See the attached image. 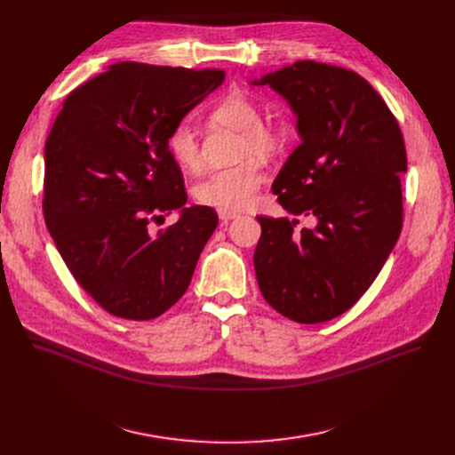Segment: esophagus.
Segmentation results:
<instances>
[{
	"instance_id": "34e87169",
	"label": "esophagus",
	"mask_w": 455,
	"mask_h": 455,
	"mask_svg": "<svg viewBox=\"0 0 455 455\" xmlns=\"http://www.w3.org/2000/svg\"><path fill=\"white\" fill-rule=\"evenodd\" d=\"M219 219L222 220V224H228L229 220L236 219V212H233V211H219Z\"/></svg>"
}]
</instances>
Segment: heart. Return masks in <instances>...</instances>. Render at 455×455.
Masks as SVG:
<instances>
[{
	"instance_id": "b5f03b06",
	"label": "heart",
	"mask_w": 455,
	"mask_h": 455,
	"mask_svg": "<svg viewBox=\"0 0 455 455\" xmlns=\"http://www.w3.org/2000/svg\"><path fill=\"white\" fill-rule=\"evenodd\" d=\"M209 120L214 125L239 132L241 139L236 142V157L239 159H267L285 142L283 127L275 122L261 120L259 105L241 91H231L216 101L209 111ZM166 149L170 157L183 170L198 172L202 168L200 144L188 125L178 124L170 129L166 135ZM263 181V168L250 159L233 168L212 172L198 183L194 196L202 205L219 211H243L255 202Z\"/></svg>"
}]
</instances>
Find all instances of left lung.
<instances>
[{
    "label": "left lung",
    "mask_w": 455,
    "mask_h": 455,
    "mask_svg": "<svg viewBox=\"0 0 455 455\" xmlns=\"http://www.w3.org/2000/svg\"><path fill=\"white\" fill-rule=\"evenodd\" d=\"M253 83L287 98L301 137L272 192L291 214L318 220L298 229V220L257 216V283L283 316L326 322L366 292L398 241L403 137L374 86L352 70L296 60Z\"/></svg>",
    "instance_id": "obj_1"
}]
</instances>
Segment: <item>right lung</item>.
I'll return each mask as SVG.
<instances>
[{"instance_id": "1", "label": "right lung", "mask_w": 455, "mask_h": 455, "mask_svg": "<svg viewBox=\"0 0 455 455\" xmlns=\"http://www.w3.org/2000/svg\"><path fill=\"white\" fill-rule=\"evenodd\" d=\"M224 77L125 60L62 103L44 149L42 211L68 270L107 313L156 318L190 283L219 216L183 207L185 181L166 135ZM176 208V225L150 231Z\"/></svg>"}]
</instances>
